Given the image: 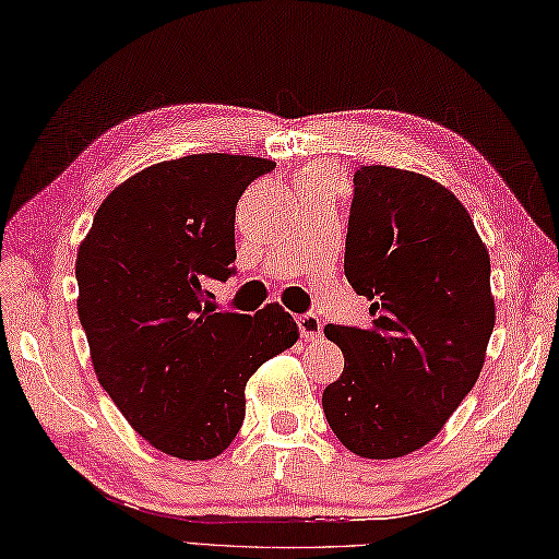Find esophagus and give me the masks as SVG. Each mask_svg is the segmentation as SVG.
I'll list each match as a JSON object with an SVG mask.
<instances>
[{
	"mask_svg": "<svg viewBox=\"0 0 559 559\" xmlns=\"http://www.w3.org/2000/svg\"><path fill=\"white\" fill-rule=\"evenodd\" d=\"M298 326H301V336L308 338V342H316V338L322 336V322L312 312H306V316L298 318Z\"/></svg>",
	"mask_w": 559,
	"mask_h": 559,
	"instance_id": "1",
	"label": "esophagus"
}]
</instances>
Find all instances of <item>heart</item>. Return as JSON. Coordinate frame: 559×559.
<instances>
[{
    "instance_id": "heart-1",
    "label": "heart",
    "mask_w": 559,
    "mask_h": 559,
    "mask_svg": "<svg viewBox=\"0 0 559 559\" xmlns=\"http://www.w3.org/2000/svg\"><path fill=\"white\" fill-rule=\"evenodd\" d=\"M306 185H326V175L322 168H308L301 175H298L296 187H306Z\"/></svg>"
}]
</instances>
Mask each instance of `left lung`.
Masks as SVG:
<instances>
[{"label": "left lung", "instance_id": "obj_1", "mask_svg": "<svg viewBox=\"0 0 559 559\" xmlns=\"http://www.w3.org/2000/svg\"><path fill=\"white\" fill-rule=\"evenodd\" d=\"M353 185L344 272L372 301V322L324 326L346 362L322 411L350 453L393 460L437 437L481 374L496 324L491 258L431 177L362 166Z\"/></svg>", "mask_w": 559, "mask_h": 559}]
</instances>
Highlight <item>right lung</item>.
Masks as SVG:
<instances>
[{"label": "right lung", "instance_id": "1", "mask_svg": "<svg viewBox=\"0 0 559 559\" xmlns=\"http://www.w3.org/2000/svg\"><path fill=\"white\" fill-rule=\"evenodd\" d=\"M275 160L194 154L120 182L75 258L78 316L99 384L156 451L213 460L235 441L243 389L298 342L280 304L255 316L215 308L209 284L233 275L235 213Z\"/></svg>", "mask_w": 559, "mask_h": 559}]
</instances>
